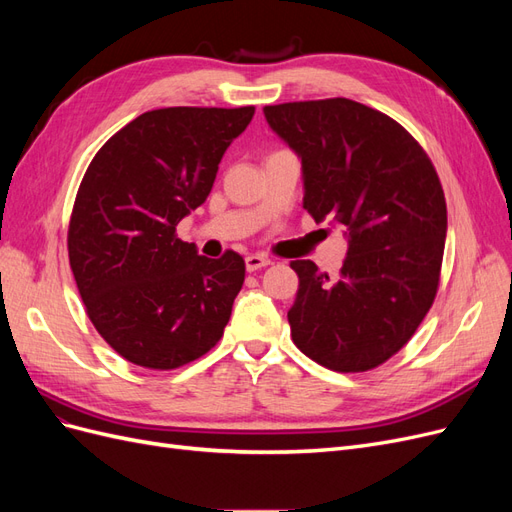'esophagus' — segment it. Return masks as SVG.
Segmentation results:
<instances>
[{
    "mask_svg": "<svg viewBox=\"0 0 512 512\" xmlns=\"http://www.w3.org/2000/svg\"><path fill=\"white\" fill-rule=\"evenodd\" d=\"M271 265V260L267 258V256H260V254H252V256H247L245 258V269L247 271H258V269H262V267H269Z\"/></svg>",
    "mask_w": 512,
    "mask_h": 512,
    "instance_id": "1",
    "label": "esophagus"
}]
</instances>
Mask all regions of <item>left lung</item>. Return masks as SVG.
Masks as SVG:
<instances>
[{
    "mask_svg": "<svg viewBox=\"0 0 512 512\" xmlns=\"http://www.w3.org/2000/svg\"><path fill=\"white\" fill-rule=\"evenodd\" d=\"M271 130L301 158L303 209L344 226L339 280L292 260L299 290L290 335L333 371H367L408 344L436 299L446 200L414 138L376 108L348 98L262 108Z\"/></svg>",
    "mask_w": 512,
    "mask_h": 512,
    "instance_id": "obj_1",
    "label": "left lung"
}]
</instances>
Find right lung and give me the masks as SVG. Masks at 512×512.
Masks as SVG:
<instances>
[{
    "instance_id": "right-lung-1",
    "label": "right lung",
    "mask_w": 512,
    "mask_h": 512,
    "mask_svg": "<svg viewBox=\"0 0 512 512\" xmlns=\"http://www.w3.org/2000/svg\"><path fill=\"white\" fill-rule=\"evenodd\" d=\"M254 106H170L138 115L91 160L74 200L68 254L87 316L123 359L175 369L224 335L243 258L213 260L177 239L207 200L224 151Z\"/></svg>"
}]
</instances>
